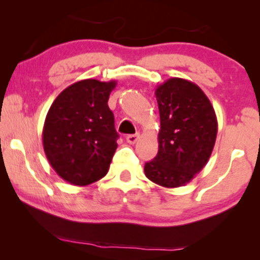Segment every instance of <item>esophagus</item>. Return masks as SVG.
I'll return each instance as SVG.
<instances>
[{
  "label": "esophagus",
  "mask_w": 260,
  "mask_h": 260,
  "mask_svg": "<svg viewBox=\"0 0 260 260\" xmlns=\"http://www.w3.org/2000/svg\"><path fill=\"white\" fill-rule=\"evenodd\" d=\"M138 139H139V133L129 134V136L126 137L127 143H129V144H134V143H136Z\"/></svg>",
  "instance_id": "1"
}]
</instances>
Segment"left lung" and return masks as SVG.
Wrapping results in <instances>:
<instances>
[{
  "label": "left lung",
  "mask_w": 260,
  "mask_h": 260,
  "mask_svg": "<svg viewBox=\"0 0 260 260\" xmlns=\"http://www.w3.org/2000/svg\"><path fill=\"white\" fill-rule=\"evenodd\" d=\"M160 112L159 151L145 176L166 188L184 186L207 165L217 134L214 107L194 83L170 78L155 90Z\"/></svg>",
  "instance_id": "obj_1"
}]
</instances>
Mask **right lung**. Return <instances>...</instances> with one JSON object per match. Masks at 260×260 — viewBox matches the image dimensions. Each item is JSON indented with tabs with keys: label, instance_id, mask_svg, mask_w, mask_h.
<instances>
[{
	"label": "right lung",
	"instance_id": "1",
	"mask_svg": "<svg viewBox=\"0 0 260 260\" xmlns=\"http://www.w3.org/2000/svg\"><path fill=\"white\" fill-rule=\"evenodd\" d=\"M116 84V80H80L66 88L47 112L45 155L68 183L88 186L109 171L118 134L107 101Z\"/></svg>",
	"mask_w": 260,
	"mask_h": 260
}]
</instances>
